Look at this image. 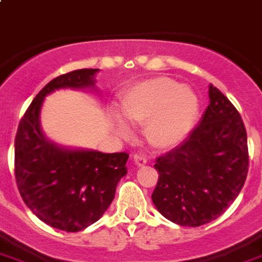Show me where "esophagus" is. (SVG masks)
<instances>
[{
  "mask_svg": "<svg viewBox=\"0 0 262 262\" xmlns=\"http://www.w3.org/2000/svg\"><path fill=\"white\" fill-rule=\"evenodd\" d=\"M133 161H135V164L137 165V166H142V165H145L148 162V158H146L145 155H142V153H136V155L133 156Z\"/></svg>",
  "mask_w": 262,
  "mask_h": 262,
  "instance_id": "1",
  "label": "esophagus"
}]
</instances>
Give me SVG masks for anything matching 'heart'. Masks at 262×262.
<instances>
[{"instance_id": "1", "label": "heart", "mask_w": 262, "mask_h": 262, "mask_svg": "<svg viewBox=\"0 0 262 262\" xmlns=\"http://www.w3.org/2000/svg\"><path fill=\"white\" fill-rule=\"evenodd\" d=\"M120 109L132 122L145 124L148 141L157 148L181 142L199 117V98L189 86L168 77H155L132 85L122 92ZM121 136H129L124 121L116 120Z\"/></svg>"}]
</instances>
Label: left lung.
I'll return each mask as SVG.
<instances>
[{
	"label": "left lung",
	"mask_w": 262,
	"mask_h": 262,
	"mask_svg": "<svg viewBox=\"0 0 262 262\" xmlns=\"http://www.w3.org/2000/svg\"><path fill=\"white\" fill-rule=\"evenodd\" d=\"M210 102L188 137L156 158L151 200L182 226L216 220L241 192L249 168L245 125L234 105L210 83Z\"/></svg>",
	"instance_id": "obj_1"
}]
</instances>
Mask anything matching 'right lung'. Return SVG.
Returning <instances> with one entry per match:
<instances>
[{"label":"right lung","instance_id":"1","mask_svg":"<svg viewBox=\"0 0 262 262\" xmlns=\"http://www.w3.org/2000/svg\"><path fill=\"white\" fill-rule=\"evenodd\" d=\"M98 69H78L53 78L21 118L14 140V176L19 194L41 221L63 232H80L109 208L126 174L129 155L69 150L56 146L39 129L46 94L61 88L94 86Z\"/></svg>","mask_w":262,"mask_h":262}]
</instances>
